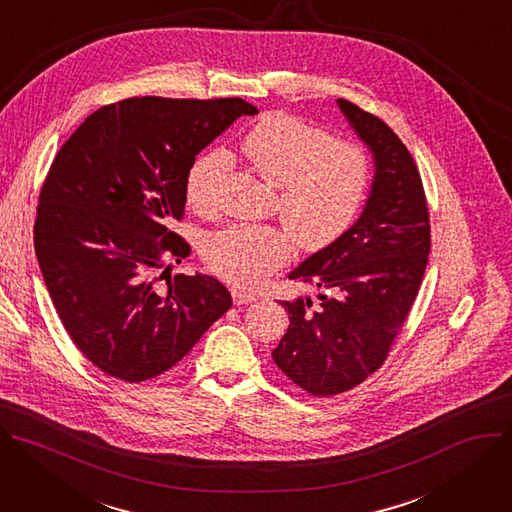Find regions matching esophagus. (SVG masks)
<instances>
[{
	"mask_svg": "<svg viewBox=\"0 0 512 512\" xmlns=\"http://www.w3.org/2000/svg\"><path fill=\"white\" fill-rule=\"evenodd\" d=\"M232 297H234V303H236V305H248V303H254V301H256L254 295H250V293H246V291H242V289H234V291H232Z\"/></svg>",
	"mask_w": 512,
	"mask_h": 512,
	"instance_id": "obj_1",
	"label": "esophagus"
}]
</instances>
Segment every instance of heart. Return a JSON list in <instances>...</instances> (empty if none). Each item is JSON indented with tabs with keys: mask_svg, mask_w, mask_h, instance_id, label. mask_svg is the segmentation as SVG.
Wrapping results in <instances>:
<instances>
[{
	"mask_svg": "<svg viewBox=\"0 0 512 512\" xmlns=\"http://www.w3.org/2000/svg\"><path fill=\"white\" fill-rule=\"evenodd\" d=\"M242 152L266 183L278 187L280 215L307 250H321L342 236L366 199V152L350 142H333L325 130L287 113L264 116L242 140ZM227 164L225 150L195 160L187 177V201L195 211L215 209ZM291 252L289 234L274 225L223 227L203 248L207 266L242 289L262 285Z\"/></svg>",
	"mask_w": 512,
	"mask_h": 512,
	"instance_id": "heart-1",
	"label": "heart"
}]
</instances>
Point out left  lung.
Returning a JSON list of instances; mask_svg holds the SVG:
<instances>
[{
	"label": "left lung",
	"instance_id": "left-lung-1",
	"mask_svg": "<svg viewBox=\"0 0 512 512\" xmlns=\"http://www.w3.org/2000/svg\"><path fill=\"white\" fill-rule=\"evenodd\" d=\"M372 154L374 177L360 217L335 242L303 260L291 280L321 289L280 301L291 325L272 360L315 396L346 392L376 372L403 327L427 268L429 213L417 164L382 120L337 99Z\"/></svg>",
	"mask_w": 512,
	"mask_h": 512
}]
</instances>
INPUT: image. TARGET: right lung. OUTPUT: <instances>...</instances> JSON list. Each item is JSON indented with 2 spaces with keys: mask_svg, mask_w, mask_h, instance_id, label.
Returning <instances> with one entry per match:
<instances>
[{
  "mask_svg": "<svg viewBox=\"0 0 512 512\" xmlns=\"http://www.w3.org/2000/svg\"><path fill=\"white\" fill-rule=\"evenodd\" d=\"M256 113L238 97H134L91 113L56 154L36 258L75 346L105 374L142 382L166 372L232 307L217 278L170 274L191 246L168 225L185 213L195 156Z\"/></svg>",
  "mask_w": 512,
  "mask_h": 512,
  "instance_id": "1",
  "label": "right lung"
}]
</instances>
